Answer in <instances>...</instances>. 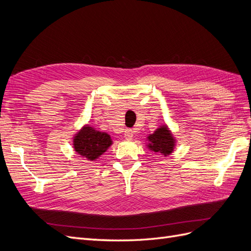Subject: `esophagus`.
Here are the masks:
<instances>
[{"label":"esophagus","mask_w":251,"mask_h":251,"mask_svg":"<svg viewBox=\"0 0 251 251\" xmlns=\"http://www.w3.org/2000/svg\"><path fill=\"white\" fill-rule=\"evenodd\" d=\"M134 136V131L131 130V128H127V130L125 131V138L127 140H131Z\"/></svg>","instance_id":"obj_1"}]
</instances>
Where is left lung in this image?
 Here are the masks:
<instances>
[{
    "label": "left lung",
    "instance_id": "8db88e82",
    "mask_svg": "<svg viewBox=\"0 0 251 251\" xmlns=\"http://www.w3.org/2000/svg\"><path fill=\"white\" fill-rule=\"evenodd\" d=\"M148 148L155 153H160L164 156L171 155L175 148V139L171 131L166 126H162L153 133L149 137Z\"/></svg>",
    "mask_w": 251,
    "mask_h": 251
}]
</instances>
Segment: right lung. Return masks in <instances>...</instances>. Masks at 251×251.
<instances>
[{
  "label": "right lung",
  "instance_id": "obj_1",
  "mask_svg": "<svg viewBox=\"0 0 251 251\" xmlns=\"http://www.w3.org/2000/svg\"><path fill=\"white\" fill-rule=\"evenodd\" d=\"M111 144L112 139L109 134L96 131L90 126H83L73 139L75 151L89 160H95L101 156Z\"/></svg>",
  "mask_w": 251,
  "mask_h": 251
}]
</instances>
